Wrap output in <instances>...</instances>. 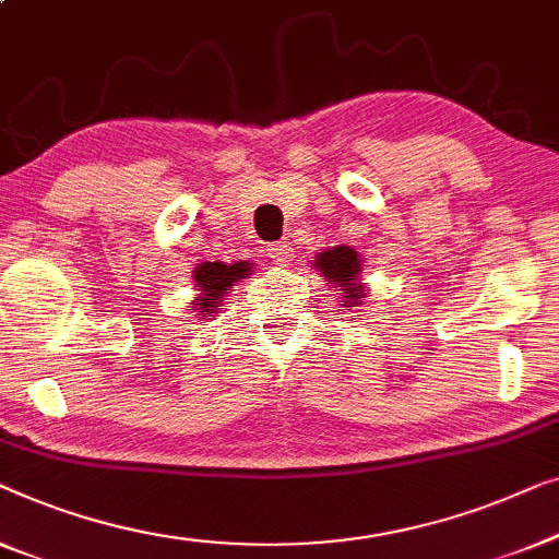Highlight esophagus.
<instances>
[{
	"label": "esophagus",
	"mask_w": 559,
	"mask_h": 559,
	"mask_svg": "<svg viewBox=\"0 0 559 559\" xmlns=\"http://www.w3.org/2000/svg\"><path fill=\"white\" fill-rule=\"evenodd\" d=\"M269 258L276 265H288L294 261V248L288 242H273V246H269Z\"/></svg>",
	"instance_id": "1"
}]
</instances>
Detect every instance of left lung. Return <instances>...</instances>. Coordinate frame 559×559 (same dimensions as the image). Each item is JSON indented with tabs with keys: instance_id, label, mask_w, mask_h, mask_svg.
I'll list each match as a JSON object with an SVG mask.
<instances>
[{
	"instance_id": "obj_1",
	"label": "left lung",
	"mask_w": 559,
	"mask_h": 559,
	"mask_svg": "<svg viewBox=\"0 0 559 559\" xmlns=\"http://www.w3.org/2000/svg\"><path fill=\"white\" fill-rule=\"evenodd\" d=\"M313 265L324 273V276L329 281H334L336 286H342L340 290H344V304H357L365 298V294H361V286L357 283V276H359V258H357V250L352 248H334V250H324V253H319L317 261H313Z\"/></svg>"
}]
</instances>
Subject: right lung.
Returning <instances> with one entry per match:
<instances>
[{
  "instance_id": "obj_1",
  "label": "right lung",
  "mask_w": 559,
  "mask_h": 559,
  "mask_svg": "<svg viewBox=\"0 0 559 559\" xmlns=\"http://www.w3.org/2000/svg\"><path fill=\"white\" fill-rule=\"evenodd\" d=\"M250 271V263H235V265H223V263H202L200 269H194V286H198L202 294L198 296L192 309L194 311H207L215 313V306L219 304L223 294L230 290L235 281L246 278ZM204 317V313H200Z\"/></svg>"
}]
</instances>
